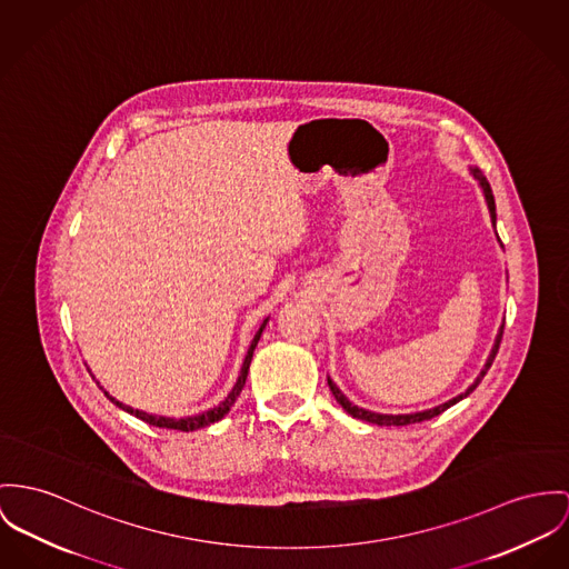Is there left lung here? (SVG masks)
Wrapping results in <instances>:
<instances>
[{"instance_id": "obj_1", "label": "left lung", "mask_w": 569, "mask_h": 569, "mask_svg": "<svg viewBox=\"0 0 569 569\" xmlns=\"http://www.w3.org/2000/svg\"><path fill=\"white\" fill-rule=\"evenodd\" d=\"M470 176L475 177V179L479 181V186H481L482 190V197H485V203H487V208H489L491 224L496 227V203H493L491 186H489L487 177L482 176L481 169H477V167H470ZM502 329H505V325H500L498 336H496L493 347H491V352H489V357H487V361H485V366H482L481 375L475 379V383H472L466 392H461L459 396H455V398H450V400L441 402L438 407L425 409V411H416V413H377V411H368V409H363V407L352 405L349 398L342 393V390L331 381V377H327V383H329V390H331V393L336 396V400L342 405V409H345L347 413H350L352 418H357V420H366V422H372V425H379V427H407V425H416V422H422V420H431V418L439 416L441 411H446L448 407H452L455 402L463 400L468 393H472L477 390V386L481 383L482 377L487 375V370H489V366H491V361H493V357H496V352H498L500 340H502Z\"/></svg>"}]
</instances>
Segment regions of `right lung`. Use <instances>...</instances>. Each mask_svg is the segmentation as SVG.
Listing matches in <instances>:
<instances>
[{
	"label": "right lung",
	"mask_w": 569,
	"mask_h": 569,
	"mask_svg": "<svg viewBox=\"0 0 569 569\" xmlns=\"http://www.w3.org/2000/svg\"><path fill=\"white\" fill-rule=\"evenodd\" d=\"M266 322H268V318L263 320L262 325H260V329H258V333H256V338L251 340V347L247 350V357H244V361H242V368H240V375H238V381H236V386L231 388V392L227 393V398L219 402L217 407H212V409H208V411H203V413H197V416H186V418H167V416H156V413H147V411H140V409H133L130 405H123L121 400H117L114 396H110V393L106 392L99 383V390H103V393L119 407V409H123V411H128L131 416H136V418H140L142 422H147V425H151V427H160V429H176V431H197V429H203V427H210V425H214V422H219L220 418H224L227 413H229V409H231V405L236 402V398L240 396L242 392V388H244V383H247V375H249V366H251V359H253V350L258 347V342H260V338H262V331L266 329Z\"/></svg>",
	"instance_id": "right-lung-1"
}]
</instances>
